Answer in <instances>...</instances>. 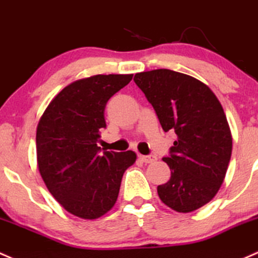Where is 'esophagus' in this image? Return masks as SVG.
<instances>
[{"mask_svg":"<svg viewBox=\"0 0 258 258\" xmlns=\"http://www.w3.org/2000/svg\"><path fill=\"white\" fill-rule=\"evenodd\" d=\"M138 157H140V159L143 162V163H153V162L157 159L156 156H138Z\"/></svg>","mask_w":258,"mask_h":258,"instance_id":"34e87169","label":"esophagus"}]
</instances>
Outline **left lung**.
Wrapping results in <instances>:
<instances>
[{
    "instance_id": "obj_1",
    "label": "left lung",
    "mask_w": 258,
    "mask_h": 258,
    "mask_svg": "<svg viewBox=\"0 0 258 258\" xmlns=\"http://www.w3.org/2000/svg\"><path fill=\"white\" fill-rule=\"evenodd\" d=\"M134 80L163 131H174L178 137L163 158L170 179L157 186L159 198L178 213L204 207L220 189L232 152L220 101L204 83L169 69L137 73Z\"/></svg>"
}]
</instances>
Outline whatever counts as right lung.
<instances>
[{
    "label": "right lung",
    "instance_id": "add662e5",
    "mask_svg": "<svg viewBox=\"0 0 258 258\" xmlns=\"http://www.w3.org/2000/svg\"><path fill=\"white\" fill-rule=\"evenodd\" d=\"M132 74L94 75L65 86L38 122L37 163L48 190L73 215L94 219L115 205L124 170L136 162L134 151L101 152L105 107Z\"/></svg>",
    "mask_w": 258,
    "mask_h": 258
}]
</instances>
